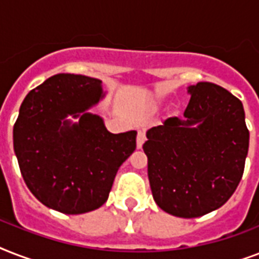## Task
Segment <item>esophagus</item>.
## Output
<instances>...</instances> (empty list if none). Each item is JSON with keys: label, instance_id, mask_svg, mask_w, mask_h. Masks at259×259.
I'll return each mask as SVG.
<instances>
[{"label": "esophagus", "instance_id": "1", "mask_svg": "<svg viewBox=\"0 0 259 259\" xmlns=\"http://www.w3.org/2000/svg\"><path fill=\"white\" fill-rule=\"evenodd\" d=\"M146 141V136H145V132H142V130H138V134H137V148H142L144 145V142Z\"/></svg>", "mask_w": 259, "mask_h": 259}]
</instances>
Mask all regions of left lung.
<instances>
[{
  "instance_id": "obj_1",
  "label": "left lung",
  "mask_w": 259,
  "mask_h": 259,
  "mask_svg": "<svg viewBox=\"0 0 259 259\" xmlns=\"http://www.w3.org/2000/svg\"><path fill=\"white\" fill-rule=\"evenodd\" d=\"M184 118L172 117L146 133L148 177L165 212L197 218L219 208L245 170L249 129L242 102L209 82L189 86Z\"/></svg>"
}]
</instances>
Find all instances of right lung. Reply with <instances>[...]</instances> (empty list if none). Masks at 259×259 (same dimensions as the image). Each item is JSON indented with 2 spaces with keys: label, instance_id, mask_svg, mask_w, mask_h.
Segmentation results:
<instances>
[{
  "label": "right lung",
  "instance_id": "add662e5",
  "mask_svg": "<svg viewBox=\"0 0 259 259\" xmlns=\"http://www.w3.org/2000/svg\"><path fill=\"white\" fill-rule=\"evenodd\" d=\"M102 82L58 74L29 91L13 126L22 179L42 204L63 213L99 208L122 162L136 149L137 132L113 134L86 113L102 97ZM79 117L71 125L65 117Z\"/></svg>",
  "mask_w": 259,
  "mask_h": 259
}]
</instances>
